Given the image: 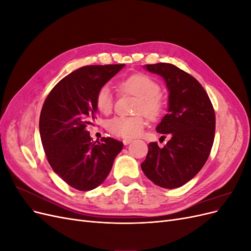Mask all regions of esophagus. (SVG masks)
<instances>
[{"label": "esophagus", "mask_w": 251, "mask_h": 251, "mask_svg": "<svg viewBox=\"0 0 251 251\" xmlns=\"http://www.w3.org/2000/svg\"><path fill=\"white\" fill-rule=\"evenodd\" d=\"M123 142H124L125 146H127L128 143L132 142V139H131V138H124V139H123Z\"/></svg>", "instance_id": "34e87169"}]
</instances>
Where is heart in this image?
<instances>
[{
	"label": "heart",
	"instance_id": "b5f03b06",
	"mask_svg": "<svg viewBox=\"0 0 251 251\" xmlns=\"http://www.w3.org/2000/svg\"><path fill=\"white\" fill-rule=\"evenodd\" d=\"M119 88L126 93L138 97L135 113H143L149 119L156 120L161 116L164 102L159 83L146 74L136 73L119 83ZM95 105L102 114H110L113 109V96L108 85L100 88L95 95ZM146 121L141 114L132 117L116 116L110 119L107 130L114 136L123 138H133L141 134Z\"/></svg>",
	"mask_w": 251,
	"mask_h": 251
}]
</instances>
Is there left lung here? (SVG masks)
Segmentation results:
<instances>
[{
  "instance_id": "left-lung-1",
  "label": "left lung",
  "mask_w": 251,
  "mask_h": 251,
  "mask_svg": "<svg viewBox=\"0 0 251 251\" xmlns=\"http://www.w3.org/2000/svg\"><path fill=\"white\" fill-rule=\"evenodd\" d=\"M164 78L169 90V110L156 131L170 135L163 148L151 142L144 175L158 186L176 188L193 179L206 162L215 139V110L201 83L172 64L146 65Z\"/></svg>"
}]
</instances>
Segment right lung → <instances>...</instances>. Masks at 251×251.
<instances>
[{"label": "right lung", "instance_id": "add662e5", "mask_svg": "<svg viewBox=\"0 0 251 251\" xmlns=\"http://www.w3.org/2000/svg\"><path fill=\"white\" fill-rule=\"evenodd\" d=\"M124 67H81L59 80L43 104L40 134L47 160L67 184L78 191L100 185L123 150V142L110 137L93 141L87 126L96 118L97 91Z\"/></svg>", "mask_w": 251, "mask_h": 251}]
</instances>
